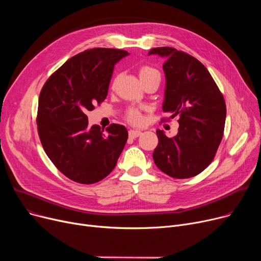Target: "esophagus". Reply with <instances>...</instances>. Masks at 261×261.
Here are the masks:
<instances>
[{
  "mask_svg": "<svg viewBox=\"0 0 261 261\" xmlns=\"http://www.w3.org/2000/svg\"><path fill=\"white\" fill-rule=\"evenodd\" d=\"M142 134V132L140 130H129V136L131 139H136Z\"/></svg>",
  "mask_w": 261,
  "mask_h": 261,
  "instance_id": "1",
  "label": "esophagus"
}]
</instances>
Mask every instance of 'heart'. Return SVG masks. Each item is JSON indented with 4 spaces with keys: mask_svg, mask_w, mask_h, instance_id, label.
Wrapping results in <instances>:
<instances>
[{
    "mask_svg": "<svg viewBox=\"0 0 261 261\" xmlns=\"http://www.w3.org/2000/svg\"><path fill=\"white\" fill-rule=\"evenodd\" d=\"M139 76L142 82L149 80V79H153V78H158L160 79V73L155 70V68L151 67V66H142L139 71ZM127 118L129 121L133 122V123H140L143 119L140 111L135 109H130L128 113H127Z\"/></svg>",
    "mask_w": 261,
    "mask_h": 261,
    "instance_id": "obj_1",
    "label": "heart"
}]
</instances>
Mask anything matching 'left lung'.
Listing matches in <instances>:
<instances>
[{
	"instance_id": "8db88e82",
	"label": "left lung",
	"mask_w": 261,
	"mask_h": 261,
	"mask_svg": "<svg viewBox=\"0 0 261 261\" xmlns=\"http://www.w3.org/2000/svg\"><path fill=\"white\" fill-rule=\"evenodd\" d=\"M148 55L165 59L162 109L171 118L179 116L180 123L173 138L156 130L154 163L171 177H193L210 165L221 143L226 117L224 98L207 68L195 57L173 47H155Z\"/></svg>"
}]
</instances>
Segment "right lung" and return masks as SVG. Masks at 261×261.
<instances>
[{"label": "right lung", "instance_id": "1", "mask_svg": "<svg viewBox=\"0 0 261 261\" xmlns=\"http://www.w3.org/2000/svg\"><path fill=\"white\" fill-rule=\"evenodd\" d=\"M126 50L92 48L68 59L45 82L39 96L37 125L44 151L68 179L94 184L111 172L128 140L127 129L112 123L103 133L89 126L87 111L108 95L114 65Z\"/></svg>", "mask_w": 261, "mask_h": 261}]
</instances>
